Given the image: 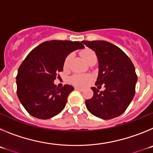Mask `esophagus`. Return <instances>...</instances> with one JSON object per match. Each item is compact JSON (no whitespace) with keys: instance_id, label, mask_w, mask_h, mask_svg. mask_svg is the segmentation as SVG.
I'll return each instance as SVG.
<instances>
[{"instance_id":"1","label":"esophagus","mask_w":153,"mask_h":153,"mask_svg":"<svg viewBox=\"0 0 153 153\" xmlns=\"http://www.w3.org/2000/svg\"><path fill=\"white\" fill-rule=\"evenodd\" d=\"M76 90H79V91H83V89L80 88V87H75Z\"/></svg>"}]
</instances>
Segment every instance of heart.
Listing matches in <instances>:
<instances>
[{"mask_svg": "<svg viewBox=\"0 0 153 153\" xmlns=\"http://www.w3.org/2000/svg\"><path fill=\"white\" fill-rule=\"evenodd\" d=\"M81 56L83 58V60L86 62V63H89L90 60L93 59V57H97L96 56L95 53L93 52L92 51H85L81 53ZM70 60H71V55H68L67 56V58L65 59L64 63H63V67L65 69H67L69 67V65H70ZM90 79V77L88 76H83V75H74L71 77V81L74 84L76 85V86H84L87 81Z\"/></svg>", "mask_w": 153, "mask_h": 153, "instance_id": "heart-1", "label": "heart"}]
</instances>
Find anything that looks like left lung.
Listing matches in <instances>:
<instances>
[{"label": "left lung", "instance_id": "8db88e82", "mask_svg": "<svg viewBox=\"0 0 153 153\" xmlns=\"http://www.w3.org/2000/svg\"><path fill=\"white\" fill-rule=\"evenodd\" d=\"M96 52L99 74L96 86L104 84L105 90L92 87L93 96L85 103L90 113L102 120L116 118L126 111L134 97L137 75L132 62L122 50L103 40L82 41Z\"/></svg>", "mask_w": 153, "mask_h": 153}]
</instances>
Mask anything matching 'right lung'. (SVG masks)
Instances as JSON below:
<instances>
[{"mask_svg":"<svg viewBox=\"0 0 153 153\" xmlns=\"http://www.w3.org/2000/svg\"><path fill=\"white\" fill-rule=\"evenodd\" d=\"M83 48L79 41L53 40L42 43L29 53L16 76L17 97L29 114L47 120L64 109L74 88L68 84L58 88L53 81L63 71L67 55Z\"/></svg>","mask_w":153,"mask_h":153,"instance_id":"obj_1","label":"right lung"}]
</instances>
